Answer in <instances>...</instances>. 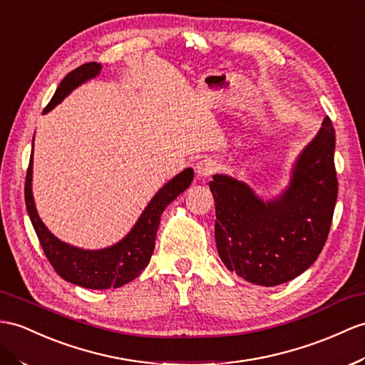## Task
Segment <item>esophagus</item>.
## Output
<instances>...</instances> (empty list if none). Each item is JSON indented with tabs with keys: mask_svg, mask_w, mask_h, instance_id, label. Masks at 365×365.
<instances>
[{
	"mask_svg": "<svg viewBox=\"0 0 365 365\" xmlns=\"http://www.w3.org/2000/svg\"><path fill=\"white\" fill-rule=\"evenodd\" d=\"M217 170H218V163L212 158L202 159V161H200L197 164V175H198V178H201V180L212 176Z\"/></svg>",
	"mask_w": 365,
	"mask_h": 365,
	"instance_id": "1",
	"label": "esophagus"
}]
</instances>
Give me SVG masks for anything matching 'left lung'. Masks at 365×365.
Instances as JSON below:
<instances>
[{
  "label": "left lung",
  "instance_id": "obj_1",
  "mask_svg": "<svg viewBox=\"0 0 365 365\" xmlns=\"http://www.w3.org/2000/svg\"><path fill=\"white\" fill-rule=\"evenodd\" d=\"M334 128L324 119L292 167L287 190L263 201L232 176L213 175L215 242L229 271L262 287L296 279L321 254L337 198Z\"/></svg>",
  "mask_w": 365,
  "mask_h": 365
}]
</instances>
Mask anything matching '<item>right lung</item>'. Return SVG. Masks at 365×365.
Listing matches in <instances>:
<instances>
[{"instance_id":"obj_1","label":"right lung","mask_w":365,"mask_h":365,"mask_svg":"<svg viewBox=\"0 0 365 365\" xmlns=\"http://www.w3.org/2000/svg\"><path fill=\"white\" fill-rule=\"evenodd\" d=\"M101 69V63L90 61V63H85L71 71L60 82L56 94L52 96L51 102L43 113L51 111L74 88L99 74ZM192 180V168H185L181 173H178L148 202V206L142 212V215L128 235L123 237L119 243L99 251H85L69 246L52 235L48 227L43 225L32 197V155L28 172H26L24 200L43 252L48 257L52 268L56 269L60 277L83 288L108 289L125 285V283L135 280L145 269L155 250L156 232L159 223H161L164 209L178 195L189 187Z\"/></svg>"}]
</instances>
